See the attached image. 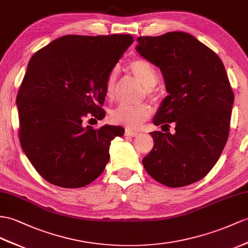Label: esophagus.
I'll use <instances>...</instances> for the list:
<instances>
[{
	"label": "esophagus",
	"instance_id": "1",
	"mask_svg": "<svg viewBox=\"0 0 248 248\" xmlns=\"http://www.w3.org/2000/svg\"><path fill=\"white\" fill-rule=\"evenodd\" d=\"M139 135H140V132L130 130V129H125V136H127V137H137Z\"/></svg>",
	"mask_w": 248,
	"mask_h": 248
}]
</instances>
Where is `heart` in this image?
Returning <instances> with one entry per match:
<instances>
[{"label":"heart","instance_id":"1","mask_svg":"<svg viewBox=\"0 0 248 248\" xmlns=\"http://www.w3.org/2000/svg\"><path fill=\"white\" fill-rule=\"evenodd\" d=\"M128 68L139 81L146 87L148 95L154 96L153 87L158 82V72L155 66L146 60L136 59L128 64ZM117 87V71L112 70L108 75L105 83V95L112 99ZM153 109L148 104L127 105L122 104L110 111L109 118L114 124L123 125L128 128H138L152 116Z\"/></svg>","mask_w":248,"mask_h":248}]
</instances>
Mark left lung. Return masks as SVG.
<instances>
[{
	"label": "left lung",
	"instance_id": "left-lung-1",
	"mask_svg": "<svg viewBox=\"0 0 248 248\" xmlns=\"http://www.w3.org/2000/svg\"><path fill=\"white\" fill-rule=\"evenodd\" d=\"M137 51L160 68L170 93L154 118L174 134L153 131L154 148L142 160L149 176L168 187L203 179L224 149L233 92L218 54L191 34L139 37ZM170 129V128H168Z\"/></svg>",
	"mask_w": 248,
	"mask_h": 248
}]
</instances>
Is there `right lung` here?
<instances>
[{"label":"right lung","mask_w":248,"mask_h":248,"mask_svg":"<svg viewBox=\"0 0 248 248\" xmlns=\"http://www.w3.org/2000/svg\"><path fill=\"white\" fill-rule=\"evenodd\" d=\"M132 43L130 34H68L30 59L16 96L19 138L47 182L78 188L104 171L110 142L124 128L83 122L104 119L106 78Z\"/></svg>","instance_id":"add662e5"}]
</instances>
